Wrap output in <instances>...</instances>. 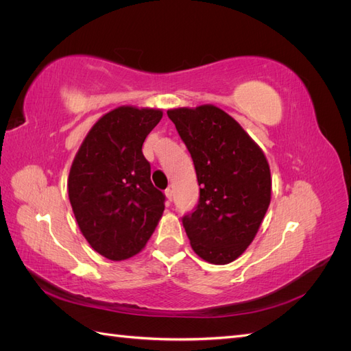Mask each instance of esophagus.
Instances as JSON below:
<instances>
[{"instance_id":"obj_1","label":"esophagus","mask_w":351,"mask_h":351,"mask_svg":"<svg viewBox=\"0 0 351 351\" xmlns=\"http://www.w3.org/2000/svg\"><path fill=\"white\" fill-rule=\"evenodd\" d=\"M165 196H167V199H168L169 202H171V199H173V190L169 189V187L165 190Z\"/></svg>"}]
</instances>
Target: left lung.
Returning a JSON list of instances; mask_svg holds the SVG:
<instances>
[{"label": "left lung", "mask_w": 351, "mask_h": 351, "mask_svg": "<svg viewBox=\"0 0 351 351\" xmlns=\"http://www.w3.org/2000/svg\"><path fill=\"white\" fill-rule=\"evenodd\" d=\"M192 155L202 187L183 217L197 256L214 265L236 261L249 247L271 202L267 156L243 127L215 105L167 111Z\"/></svg>", "instance_id": "8db88e82"}]
</instances>
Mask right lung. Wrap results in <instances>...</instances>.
Here are the masks:
<instances>
[{
  "label": "right lung",
  "instance_id": "1",
  "mask_svg": "<svg viewBox=\"0 0 351 351\" xmlns=\"http://www.w3.org/2000/svg\"><path fill=\"white\" fill-rule=\"evenodd\" d=\"M162 111L123 105L93 124L73 159L69 199L77 226L95 252L110 261L139 253L164 212L165 196L151 182L146 136Z\"/></svg>",
  "mask_w": 351,
  "mask_h": 351
}]
</instances>
